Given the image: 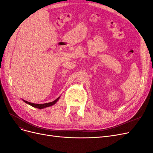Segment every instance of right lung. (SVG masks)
Returning a JSON list of instances; mask_svg holds the SVG:
<instances>
[{
	"label": "right lung",
	"mask_w": 153,
	"mask_h": 153,
	"mask_svg": "<svg viewBox=\"0 0 153 153\" xmlns=\"http://www.w3.org/2000/svg\"><path fill=\"white\" fill-rule=\"evenodd\" d=\"M59 97L58 98H57L56 100H54L53 101H52V102H50V103H44V104L32 103L29 102V101H27L25 100H24V102H25L26 103L31 105L32 106H33V107H35V108H39V109H42V108L48 107V106H52V105L55 104V103H56L57 101L59 100Z\"/></svg>",
	"instance_id": "add662e5"
}]
</instances>
